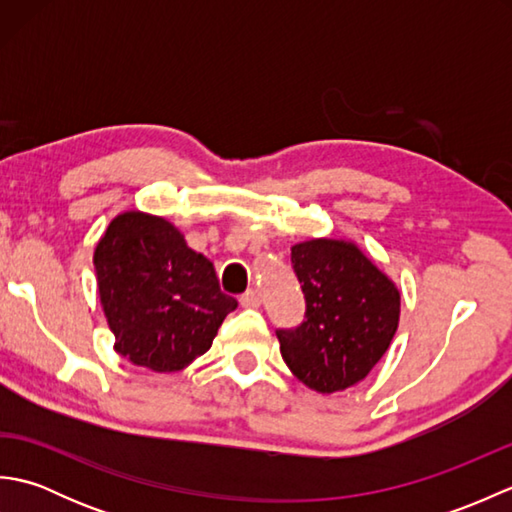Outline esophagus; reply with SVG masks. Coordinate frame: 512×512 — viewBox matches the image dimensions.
I'll use <instances>...</instances> for the list:
<instances>
[{
  "mask_svg": "<svg viewBox=\"0 0 512 512\" xmlns=\"http://www.w3.org/2000/svg\"><path fill=\"white\" fill-rule=\"evenodd\" d=\"M239 303H242V308H259V303H262V295H259V290H246L242 299H239Z\"/></svg>",
  "mask_w": 512,
  "mask_h": 512,
  "instance_id": "obj_1",
  "label": "esophagus"
}]
</instances>
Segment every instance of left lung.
<instances>
[{"label":"left lung","mask_w":512,"mask_h":512,"mask_svg":"<svg viewBox=\"0 0 512 512\" xmlns=\"http://www.w3.org/2000/svg\"><path fill=\"white\" fill-rule=\"evenodd\" d=\"M292 268L306 299V317L277 330L290 372L321 394L363 380L383 358L400 319V292L361 248L343 239L292 246Z\"/></svg>","instance_id":"left-lung-1"}]
</instances>
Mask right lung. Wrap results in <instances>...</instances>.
<instances>
[{
  "label": "right lung",
  "mask_w": 512,
  "mask_h": 512,
  "mask_svg": "<svg viewBox=\"0 0 512 512\" xmlns=\"http://www.w3.org/2000/svg\"><path fill=\"white\" fill-rule=\"evenodd\" d=\"M101 306L129 363L178 372L209 350L228 312L213 264L165 217H114L94 250Z\"/></svg>",
  "instance_id": "obj_1"
}]
</instances>
